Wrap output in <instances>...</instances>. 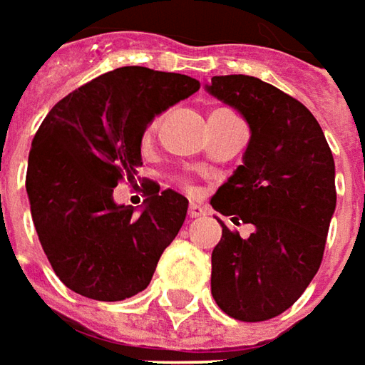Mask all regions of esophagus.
<instances>
[{
  "label": "esophagus",
  "instance_id": "obj_1",
  "mask_svg": "<svg viewBox=\"0 0 365 365\" xmlns=\"http://www.w3.org/2000/svg\"><path fill=\"white\" fill-rule=\"evenodd\" d=\"M202 215H205V209H202V207L195 205V202L188 205V217H190V219H197V217H202Z\"/></svg>",
  "mask_w": 365,
  "mask_h": 365
}]
</instances>
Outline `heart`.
Here are the masks:
<instances>
[{
    "instance_id": "obj_1",
    "label": "heart",
    "mask_w": 365,
    "mask_h": 365,
    "mask_svg": "<svg viewBox=\"0 0 365 365\" xmlns=\"http://www.w3.org/2000/svg\"><path fill=\"white\" fill-rule=\"evenodd\" d=\"M158 122H160V118H158V116H156V118H154L153 122H150V124H148V130H146V132H148V134H150V132L156 130V126H158Z\"/></svg>"
}]
</instances>
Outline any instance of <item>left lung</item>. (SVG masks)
<instances>
[{"mask_svg":"<svg viewBox=\"0 0 365 365\" xmlns=\"http://www.w3.org/2000/svg\"><path fill=\"white\" fill-rule=\"evenodd\" d=\"M207 92L251 130L243 165L215 192L212 209L253 225L243 239L217 219L211 293L235 319L265 322L289 309L322 265L336 211L334 156L314 114L279 88L233 74L211 78Z\"/></svg>","mask_w":365,"mask_h":365,"instance_id":"left-lung-1","label":"left lung"}]
</instances>
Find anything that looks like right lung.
Returning <instances> with one entry per match:
<instances>
[{
	"label": "right lung",
	"instance_id": "1",
	"mask_svg": "<svg viewBox=\"0 0 365 365\" xmlns=\"http://www.w3.org/2000/svg\"><path fill=\"white\" fill-rule=\"evenodd\" d=\"M199 88L190 76L124 66L48 112L31 143L26 190L41 249L66 287L96 302L148 287L188 200L166 188L136 212L112 195L143 166L140 144L154 116Z\"/></svg>",
	"mask_w": 365,
	"mask_h": 365
}]
</instances>
